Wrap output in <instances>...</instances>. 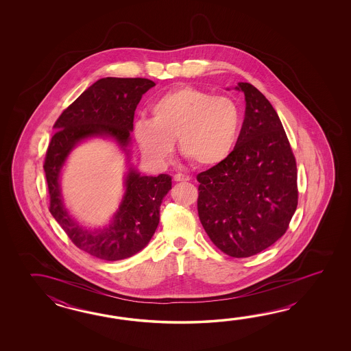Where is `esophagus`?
Wrapping results in <instances>:
<instances>
[{
    "label": "esophagus",
    "instance_id": "34e87169",
    "mask_svg": "<svg viewBox=\"0 0 351 351\" xmlns=\"http://www.w3.org/2000/svg\"><path fill=\"white\" fill-rule=\"evenodd\" d=\"M173 179L176 180V182H186V180H189V177L186 176V174H182V173H177V174H174V177Z\"/></svg>",
    "mask_w": 351,
    "mask_h": 351
}]
</instances>
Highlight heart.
Masks as SVG:
<instances>
[{
    "label": "heart",
    "instance_id": "heart-1",
    "mask_svg": "<svg viewBox=\"0 0 351 351\" xmlns=\"http://www.w3.org/2000/svg\"><path fill=\"white\" fill-rule=\"evenodd\" d=\"M149 110L150 120L135 121L134 136L158 163L172 156L176 138L182 156L203 167L224 162L239 139L241 112L231 97L179 85L158 97Z\"/></svg>",
    "mask_w": 351,
    "mask_h": 351
}]
</instances>
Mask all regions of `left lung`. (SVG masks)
<instances>
[{
	"label": "left lung",
	"instance_id": "1",
	"mask_svg": "<svg viewBox=\"0 0 351 351\" xmlns=\"http://www.w3.org/2000/svg\"><path fill=\"white\" fill-rule=\"evenodd\" d=\"M245 120L230 157L197 176L198 216L222 252L242 258L281 239L298 207V169L276 110L260 90L239 82Z\"/></svg>",
	"mask_w": 351,
	"mask_h": 351
}]
</instances>
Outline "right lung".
I'll return each mask as SVG.
<instances>
[{
  "instance_id": "obj_1",
  "label": "right lung",
  "mask_w": 351,
  "mask_h": 351,
  "mask_svg": "<svg viewBox=\"0 0 351 351\" xmlns=\"http://www.w3.org/2000/svg\"><path fill=\"white\" fill-rule=\"evenodd\" d=\"M156 84L142 77H104L85 90L55 123L56 133L46 152V180L50 193V212L75 246L105 260L119 261L142 251L149 243L159 223L160 204L172 188V177L142 176L130 165L136 105L143 94ZM91 137H109L128 156L126 192L111 223L90 230L79 224L63 204L59 176L74 147Z\"/></svg>"
}]
</instances>
